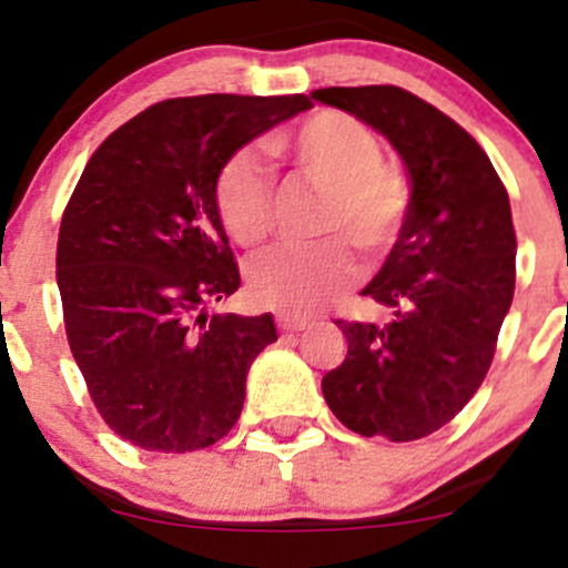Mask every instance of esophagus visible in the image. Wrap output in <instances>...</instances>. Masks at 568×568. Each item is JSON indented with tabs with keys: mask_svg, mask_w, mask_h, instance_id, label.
<instances>
[{
	"mask_svg": "<svg viewBox=\"0 0 568 568\" xmlns=\"http://www.w3.org/2000/svg\"><path fill=\"white\" fill-rule=\"evenodd\" d=\"M277 325L283 331H304V328H310L312 321H306V317H298V315H280Z\"/></svg>",
	"mask_w": 568,
	"mask_h": 568,
	"instance_id": "34e87169",
	"label": "esophagus"
}]
</instances>
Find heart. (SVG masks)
<instances>
[{
  "label": "heart",
  "instance_id": "obj_1",
  "mask_svg": "<svg viewBox=\"0 0 568 568\" xmlns=\"http://www.w3.org/2000/svg\"><path fill=\"white\" fill-rule=\"evenodd\" d=\"M272 152L298 179L323 192L312 245L272 247L247 264V291L283 315H312L336 302L361 277L355 245L371 264L393 251L410 211V186L395 162L384 160L379 135L347 112L323 109L272 139ZM213 205L237 245L256 247L275 224V175L251 149L221 165Z\"/></svg>",
  "mask_w": 568,
  "mask_h": 568
}]
</instances>
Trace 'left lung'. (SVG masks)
Segmentation results:
<instances>
[{
  "mask_svg": "<svg viewBox=\"0 0 568 568\" xmlns=\"http://www.w3.org/2000/svg\"><path fill=\"white\" fill-rule=\"evenodd\" d=\"M312 98L387 135L410 175V211L363 296L393 321H336L347 357L323 376L336 419L366 438H427L470 403L491 368L515 293L510 197L480 143L395 84Z\"/></svg>",
  "mask_w": 568,
  "mask_h": 568,
  "instance_id": "left-lung-1",
  "label": "left lung"
}]
</instances>
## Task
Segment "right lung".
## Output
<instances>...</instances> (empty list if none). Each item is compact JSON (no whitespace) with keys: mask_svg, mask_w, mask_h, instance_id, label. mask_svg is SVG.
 I'll return each mask as SVG.
<instances>
[{"mask_svg":"<svg viewBox=\"0 0 568 568\" xmlns=\"http://www.w3.org/2000/svg\"><path fill=\"white\" fill-rule=\"evenodd\" d=\"M306 95L168 98L116 128L61 219L63 325L98 414L146 452L186 454L240 419L272 315H205L240 288L213 184L226 160Z\"/></svg>","mask_w":568,"mask_h":568,"instance_id":"1","label":"right lung"}]
</instances>
